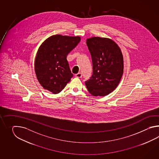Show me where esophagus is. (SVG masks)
I'll return each mask as SVG.
<instances>
[{"mask_svg": "<svg viewBox=\"0 0 159 159\" xmlns=\"http://www.w3.org/2000/svg\"><path fill=\"white\" fill-rule=\"evenodd\" d=\"M75 77H77V78H81V77H82V74H81V73H78L77 74L75 75Z\"/></svg>", "mask_w": 159, "mask_h": 159, "instance_id": "1", "label": "esophagus"}]
</instances>
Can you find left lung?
<instances>
[{"label": "left lung", "instance_id": "8db88e82", "mask_svg": "<svg viewBox=\"0 0 159 159\" xmlns=\"http://www.w3.org/2000/svg\"><path fill=\"white\" fill-rule=\"evenodd\" d=\"M86 44L93 71L85 84L93 96H106L115 90L122 78L124 69L122 51L115 41L108 38L91 37L86 40Z\"/></svg>", "mask_w": 159, "mask_h": 159}]
</instances>
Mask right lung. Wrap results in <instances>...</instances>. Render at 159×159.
Wrapping results in <instances>:
<instances>
[{
	"instance_id": "right-lung-1",
	"label": "right lung",
	"mask_w": 159,
	"mask_h": 159,
	"mask_svg": "<svg viewBox=\"0 0 159 159\" xmlns=\"http://www.w3.org/2000/svg\"><path fill=\"white\" fill-rule=\"evenodd\" d=\"M80 41V36L56 34L41 44L35 58L34 70L44 89L58 94L70 82L73 75L66 57Z\"/></svg>"
}]
</instances>
